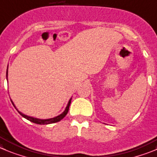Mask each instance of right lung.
Returning <instances> with one entry per match:
<instances>
[{"instance_id": "add662e5", "label": "right lung", "mask_w": 157, "mask_h": 157, "mask_svg": "<svg viewBox=\"0 0 157 157\" xmlns=\"http://www.w3.org/2000/svg\"><path fill=\"white\" fill-rule=\"evenodd\" d=\"M7 74V77H8V70H7V74ZM71 99L72 98L70 99V101H69V102H68V105H67V108H66V109H65V111H64V112H63L61 115H58V116L55 117V118H49V119H39V118H32V117L27 116V115H24V114H22L21 112H19L18 110L16 108V107L14 106V103L12 102V101H11V102H12V105H14V108L17 109V111L19 112V114H20V115H21L22 117H24L25 118H26V119H28L29 121H32V122H33V123H36V124H39V125H47V124H52V123L58 122V121H61V120H62L63 118L64 117L66 116V115H67V112H68V111H69V108H70V103H71Z\"/></svg>"}]
</instances>
